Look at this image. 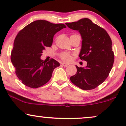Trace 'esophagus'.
Listing matches in <instances>:
<instances>
[{
    "mask_svg": "<svg viewBox=\"0 0 126 126\" xmlns=\"http://www.w3.org/2000/svg\"><path fill=\"white\" fill-rule=\"evenodd\" d=\"M62 64L63 65V66H64V67H67V66H69V64H67V63H62Z\"/></svg>",
    "mask_w": 126,
    "mask_h": 126,
    "instance_id": "34e87169",
    "label": "esophagus"
}]
</instances>
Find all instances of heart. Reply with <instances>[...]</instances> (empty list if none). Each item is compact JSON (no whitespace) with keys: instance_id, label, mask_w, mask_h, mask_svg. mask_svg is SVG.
Listing matches in <instances>:
<instances>
[{"instance_id":"heart-1","label":"heart","mask_w":126,"mask_h":126,"mask_svg":"<svg viewBox=\"0 0 126 126\" xmlns=\"http://www.w3.org/2000/svg\"><path fill=\"white\" fill-rule=\"evenodd\" d=\"M60 57L65 62H69L72 59L71 55L67 53H62L60 54Z\"/></svg>"}]
</instances>
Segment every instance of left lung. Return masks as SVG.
Returning <instances> with one entry per match:
<instances>
[{
    "label": "left lung",
    "mask_w": 126,
    "mask_h": 126,
    "mask_svg": "<svg viewBox=\"0 0 126 126\" xmlns=\"http://www.w3.org/2000/svg\"><path fill=\"white\" fill-rule=\"evenodd\" d=\"M66 25L80 33L82 41L79 57L87 62L85 67L76 66L77 72L70 78V80L83 90L94 89L107 79L113 66L114 56L110 37L104 29L88 18Z\"/></svg>",
    "instance_id": "1"
}]
</instances>
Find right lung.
Wrapping results in <instances>:
<instances>
[{"mask_svg": "<svg viewBox=\"0 0 126 126\" xmlns=\"http://www.w3.org/2000/svg\"><path fill=\"white\" fill-rule=\"evenodd\" d=\"M66 28L63 24L45 20L30 23L19 32L11 52V62L15 73L24 85L37 88L47 83L60 63L54 59L46 62L41 59L43 51L51 47L56 32Z\"/></svg>", "mask_w": 126, "mask_h": 126, "instance_id": "right-lung-1", "label": "right lung"}]
</instances>
